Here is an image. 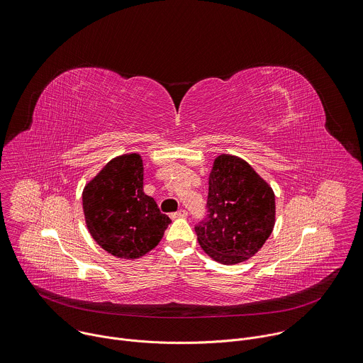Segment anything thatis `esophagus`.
<instances>
[{
    "label": "esophagus",
    "mask_w": 363,
    "mask_h": 363,
    "mask_svg": "<svg viewBox=\"0 0 363 363\" xmlns=\"http://www.w3.org/2000/svg\"><path fill=\"white\" fill-rule=\"evenodd\" d=\"M187 211L186 210H179V211H176V213H172L170 214V217L174 220V218H186L187 217Z\"/></svg>",
    "instance_id": "1"
}]
</instances>
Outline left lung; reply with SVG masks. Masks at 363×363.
<instances>
[{"label":"left lung","mask_w":363,"mask_h":363,"mask_svg":"<svg viewBox=\"0 0 363 363\" xmlns=\"http://www.w3.org/2000/svg\"><path fill=\"white\" fill-rule=\"evenodd\" d=\"M207 213L194 227L199 244L214 261L233 265L257 254L271 235L275 196L245 160L220 155L208 176Z\"/></svg>","instance_id":"obj_1"}]
</instances>
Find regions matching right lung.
Returning a JSON list of instances; mask_svg holds the SVG:
<instances>
[{"mask_svg":"<svg viewBox=\"0 0 363 363\" xmlns=\"http://www.w3.org/2000/svg\"><path fill=\"white\" fill-rule=\"evenodd\" d=\"M82 206L92 238L109 254L136 259L153 250L172 220L143 191L139 153L112 159L84 189Z\"/></svg>","mask_w":363,"mask_h":363,"instance_id":"obj_1","label":"right lung"}]
</instances>
